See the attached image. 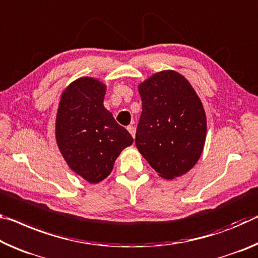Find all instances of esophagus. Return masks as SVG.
Returning <instances> with one entry per match:
<instances>
[{"mask_svg":"<svg viewBox=\"0 0 258 258\" xmlns=\"http://www.w3.org/2000/svg\"><path fill=\"white\" fill-rule=\"evenodd\" d=\"M127 130H128V132L131 133V136H132L133 138L136 137V127H134L133 125H130V126H127Z\"/></svg>","mask_w":258,"mask_h":258,"instance_id":"esophagus-1","label":"esophagus"}]
</instances>
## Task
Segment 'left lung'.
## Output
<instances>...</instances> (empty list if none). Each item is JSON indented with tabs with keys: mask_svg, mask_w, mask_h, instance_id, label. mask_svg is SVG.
Returning <instances> with one entry per match:
<instances>
[{
	"mask_svg": "<svg viewBox=\"0 0 258 258\" xmlns=\"http://www.w3.org/2000/svg\"><path fill=\"white\" fill-rule=\"evenodd\" d=\"M142 112L136 134L138 149L165 179L188 172L201 156L207 119L201 100L181 75L158 72L139 86Z\"/></svg>",
	"mask_w": 258,
	"mask_h": 258,
	"instance_id": "left-lung-1",
	"label": "left lung"
}]
</instances>
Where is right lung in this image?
Returning <instances> with one entry per match:
<instances>
[{"label": "right lung", "instance_id": "1", "mask_svg": "<svg viewBox=\"0 0 258 258\" xmlns=\"http://www.w3.org/2000/svg\"><path fill=\"white\" fill-rule=\"evenodd\" d=\"M104 84L80 78L62 94L56 141L68 165L91 183L107 178L122 149L133 144L128 131L103 105Z\"/></svg>", "mask_w": 258, "mask_h": 258}]
</instances>
